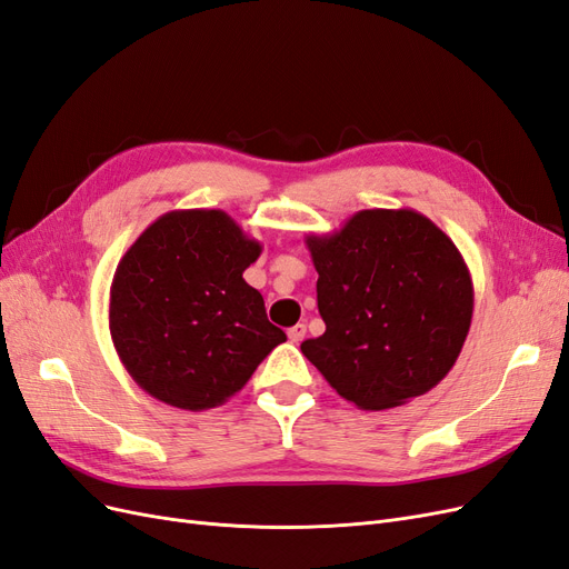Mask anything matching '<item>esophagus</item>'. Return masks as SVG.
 I'll return each instance as SVG.
<instances>
[{"mask_svg": "<svg viewBox=\"0 0 569 569\" xmlns=\"http://www.w3.org/2000/svg\"><path fill=\"white\" fill-rule=\"evenodd\" d=\"M287 337H289V341H295V343H299L303 337H306V325L303 322H299V325H295V327H289V332H287Z\"/></svg>", "mask_w": 569, "mask_h": 569, "instance_id": "34e87169", "label": "esophagus"}]
</instances>
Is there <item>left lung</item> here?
<instances>
[{
    "instance_id": "1",
    "label": "left lung",
    "mask_w": 569,
    "mask_h": 569,
    "mask_svg": "<svg viewBox=\"0 0 569 569\" xmlns=\"http://www.w3.org/2000/svg\"><path fill=\"white\" fill-rule=\"evenodd\" d=\"M325 332L301 343L341 399L403 406L437 387L470 332L475 291L451 237L412 209H368L306 234Z\"/></svg>"
}]
</instances>
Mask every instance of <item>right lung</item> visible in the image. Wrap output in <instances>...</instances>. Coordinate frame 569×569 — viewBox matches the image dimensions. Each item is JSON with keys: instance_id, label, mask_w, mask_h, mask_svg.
I'll list each match as a JSON object with an SVG mask.
<instances>
[{"instance_id": "add662e5", "label": "right lung", "mask_w": 569, "mask_h": 569, "mask_svg": "<svg viewBox=\"0 0 569 569\" xmlns=\"http://www.w3.org/2000/svg\"><path fill=\"white\" fill-rule=\"evenodd\" d=\"M261 251L220 209L163 213L134 239L111 282L109 330L149 396L194 412L222 406L287 339L242 278Z\"/></svg>"}]
</instances>
